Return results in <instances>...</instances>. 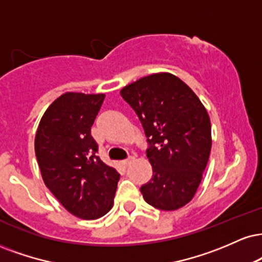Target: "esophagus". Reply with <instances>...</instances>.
<instances>
[{"instance_id": "esophagus-1", "label": "esophagus", "mask_w": 262, "mask_h": 262, "mask_svg": "<svg viewBox=\"0 0 262 262\" xmlns=\"http://www.w3.org/2000/svg\"><path fill=\"white\" fill-rule=\"evenodd\" d=\"M134 160H135V157H134V156H130V157H128L127 160H124V161H123V165H124V166H129V165H130L132 162L134 161Z\"/></svg>"}]
</instances>
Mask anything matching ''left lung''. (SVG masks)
Wrapping results in <instances>:
<instances>
[{"label":"left lung","instance_id":"8db88e82","mask_svg":"<svg viewBox=\"0 0 262 262\" xmlns=\"http://www.w3.org/2000/svg\"><path fill=\"white\" fill-rule=\"evenodd\" d=\"M121 96L138 115L150 144L146 156L152 178L140 188L145 201L163 211L185 206L199 188L212 146L203 102L166 72L125 85Z\"/></svg>","mask_w":262,"mask_h":262}]
</instances>
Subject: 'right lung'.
<instances>
[{
    "instance_id": "add662e5",
    "label": "right lung",
    "mask_w": 262,
    "mask_h": 262,
    "mask_svg": "<svg viewBox=\"0 0 262 262\" xmlns=\"http://www.w3.org/2000/svg\"><path fill=\"white\" fill-rule=\"evenodd\" d=\"M105 94L64 93L47 107L35 135L41 177L68 212L81 220L113 206L119 174L96 156L91 127Z\"/></svg>"
}]
</instances>
